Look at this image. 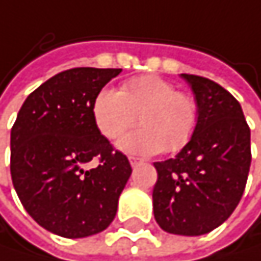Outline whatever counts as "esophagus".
<instances>
[{"instance_id":"obj_1","label":"esophagus","mask_w":261,"mask_h":261,"mask_svg":"<svg viewBox=\"0 0 261 261\" xmlns=\"http://www.w3.org/2000/svg\"><path fill=\"white\" fill-rule=\"evenodd\" d=\"M129 162H130V165H132V166H137V165H138V163H141L143 160H141V159H138V157H134V155H132V157H129Z\"/></svg>"}]
</instances>
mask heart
<instances>
[{"mask_svg": "<svg viewBox=\"0 0 261 261\" xmlns=\"http://www.w3.org/2000/svg\"><path fill=\"white\" fill-rule=\"evenodd\" d=\"M96 129L107 140L120 138L137 123L141 129L118 141L129 154L177 152L188 145L199 124V104L191 95L159 76L127 79L120 90L102 88L92 104Z\"/></svg>", "mask_w": 261, "mask_h": 261, "instance_id": "obj_1", "label": "heart"}]
</instances>
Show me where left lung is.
<instances>
[{
    "instance_id": "8db88e82",
    "label": "left lung",
    "mask_w": 261,
    "mask_h": 261,
    "mask_svg": "<svg viewBox=\"0 0 261 261\" xmlns=\"http://www.w3.org/2000/svg\"><path fill=\"white\" fill-rule=\"evenodd\" d=\"M199 104V124L174 157L155 162L154 218L168 233L196 237L237 208L251 168V129L240 102L219 84L180 74Z\"/></svg>"
}]
</instances>
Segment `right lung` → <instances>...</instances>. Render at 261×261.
<instances>
[{
  "label": "right lung",
  "instance_id": "right-lung-1",
  "mask_svg": "<svg viewBox=\"0 0 261 261\" xmlns=\"http://www.w3.org/2000/svg\"><path fill=\"white\" fill-rule=\"evenodd\" d=\"M120 68H71L26 98L10 130V174L43 229L84 238L110 226L132 168L95 126L92 104ZM98 163L90 167L89 162Z\"/></svg>",
  "mask_w": 261,
  "mask_h": 261
}]
</instances>
